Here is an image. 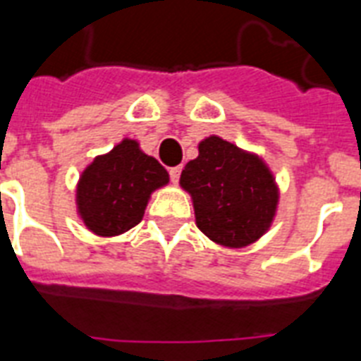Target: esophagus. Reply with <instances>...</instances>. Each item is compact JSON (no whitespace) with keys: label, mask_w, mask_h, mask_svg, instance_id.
Listing matches in <instances>:
<instances>
[{"label":"esophagus","mask_w":361,"mask_h":361,"mask_svg":"<svg viewBox=\"0 0 361 361\" xmlns=\"http://www.w3.org/2000/svg\"><path fill=\"white\" fill-rule=\"evenodd\" d=\"M169 174H171V180L174 181V183H178V180H180V174H181V166H172L171 171H169Z\"/></svg>","instance_id":"esophagus-1"}]
</instances>
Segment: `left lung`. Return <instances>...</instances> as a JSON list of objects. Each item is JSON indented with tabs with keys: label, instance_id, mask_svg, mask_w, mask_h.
Instances as JSON below:
<instances>
[{
	"label": "left lung",
	"instance_id": "8db88e82",
	"mask_svg": "<svg viewBox=\"0 0 361 361\" xmlns=\"http://www.w3.org/2000/svg\"><path fill=\"white\" fill-rule=\"evenodd\" d=\"M180 185L192 198L196 226L222 247L256 243L276 216L280 190L265 161L216 135L198 145Z\"/></svg>",
	"mask_w": 361,
	"mask_h": 361
}]
</instances>
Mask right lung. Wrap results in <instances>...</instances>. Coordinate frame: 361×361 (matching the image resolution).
I'll list each match as a JSON object with an SVG mask.
<instances>
[{
	"label": "right lung",
	"mask_w": 361,
	"mask_h": 361,
	"mask_svg": "<svg viewBox=\"0 0 361 361\" xmlns=\"http://www.w3.org/2000/svg\"><path fill=\"white\" fill-rule=\"evenodd\" d=\"M166 183L165 166L140 150L137 140L122 139L79 176L78 215L96 235H120L142 221L152 192Z\"/></svg>",
	"instance_id": "1"
}]
</instances>
